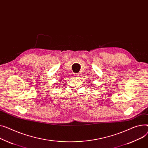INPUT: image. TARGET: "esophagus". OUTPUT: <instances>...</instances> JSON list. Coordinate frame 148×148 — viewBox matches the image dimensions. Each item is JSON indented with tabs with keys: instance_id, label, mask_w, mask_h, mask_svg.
I'll return each mask as SVG.
<instances>
[{
	"instance_id": "34e87169",
	"label": "esophagus",
	"mask_w": 148,
	"mask_h": 148,
	"mask_svg": "<svg viewBox=\"0 0 148 148\" xmlns=\"http://www.w3.org/2000/svg\"><path fill=\"white\" fill-rule=\"evenodd\" d=\"M74 76L77 77V76H78V75H79V74H78V73H74Z\"/></svg>"
}]
</instances>
